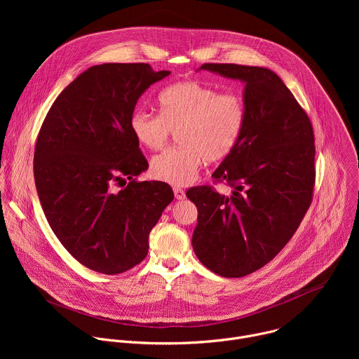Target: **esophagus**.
<instances>
[{
  "instance_id": "34e87169",
  "label": "esophagus",
  "mask_w": 359,
  "mask_h": 359,
  "mask_svg": "<svg viewBox=\"0 0 359 359\" xmlns=\"http://www.w3.org/2000/svg\"><path fill=\"white\" fill-rule=\"evenodd\" d=\"M173 191H175V197H176L177 200H183V198L186 197V191H184L183 189H180V187H175Z\"/></svg>"
}]
</instances>
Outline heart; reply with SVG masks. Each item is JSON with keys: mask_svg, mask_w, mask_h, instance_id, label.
<instances>
[{"mask_svg": "<svg viewBox=\"0 0 359 359\" xmlns=\"http://www.w3.org/2000/svg\"><path fill=\"white\" fill-rule=\"evenodd\" d=\"M161 115L136 109L129 128L136 140L147 149H162L177 132L180 146L155 156L150 172L173 186L191 183L203 162L226 159L238 143L245 125V105L240 95L182 81L169 85L159 95Z\"/></svg>", "mask_w": 359, "mask_h": 359, "instance_id": "1", "label": "heart"}]
</instances>
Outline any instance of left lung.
Returning a JSON list of instances; mask_svg holds the SVG:
<instances>
[{
  "label": "left lung",
  "instance_id": "8db88e82",
  "mask_svg": "<svg viewBox=\"0 0 359 359\" xmlns=\"http://www.w3.org/2000/svg\"><path fill=\"white\" fill-rule=\"evenodd\" d=\"M200 69L244 83L245 125L212 176L226 180L231 194L210 186L186 193L198 213L191 244L204 267L223 277H244L276 257L310 208L316 182L313 125L269 68L203 64Z\"/></svg>",
  "mask_w": 359,
  "mask_h": 359
}]
</instances>
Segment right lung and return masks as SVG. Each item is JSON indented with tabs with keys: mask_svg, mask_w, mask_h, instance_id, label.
<instances>
[{
	"mask_svg": "<svg viewBox=\"0 0 359 359\" xmlns=\"http://www.w3.org/2000/svg\"><path fill=\"white\" fill-rule=\"evenodd\" d=\"M169 74L149 64L90 67L60 93L39 130L34 177L42 210L72 257L96 273L139 264L175 197L168 183L135 180L149 165L129 128L139 97ZM126 178V188L113 189Z\"/></svg>",
	"mask_w": 359,
	"mask_h": 359,
	"instance_id": "add662e5",
	"label": "right lung"
}]
</instances>
